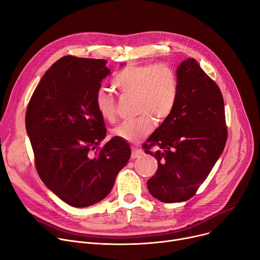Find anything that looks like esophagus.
I'll return each mask as SVG.
<instances>
[{"mask_svg": "<svg viewBox=\"0 0 260 260\" xmlns=\"http://www.w3.org/2000/svg\"><path fill=\"white\" fill-rule=\"evenodd\" d=\"M143 151L139 149V148H136V147H132V153H131V158L135 159V158H138L139 156L143 155Z\"/></svg>", "mask_w": 260, "mask_h": 260, "instance_id": "1", "label": "esophagus"}]
</instances>
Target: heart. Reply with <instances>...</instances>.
Wrapping results in <instances>:
<instances>
[{"label": "heart", "instance_id": "b5f03b06", "mask_svg": "<svg viewBox=\"0 0 260 260\" xmlns=\"http://www.w3.org/2000/svg\"><path fill=\"white\" fill-rule=\"evenodd\" d=\"M114 87L124 95L135 96V119L123 122L113 129L114 136L130 144H137L152 130V118L161 123L171 115L179 93L177 72L166 63L130 64L113 79ZM94 104L99 114L106 121L116 115V101L112 92L100 87Z\"/></svg>", "mask_w": 260, "mask_h": 260}]
</instances>
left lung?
Masks as SVG:
<instances>
[{
	"mask_svg": "<svg viewBox=\"0 0 260 260\" xmlns=\"http://www.w3.org/2000/svg\"><path fill=\"white\" fill-rule=\"evenodd\" d=\"M179 93L171 115L144 145L157 159L158 169L147 186L164 203L187 201L194 196L227 141L221 90L199 66L187 58L177 68ZM155 146L152 152L149 148Z\"/></svg>",
	"mask_w": 260,
	"mask_h": 260,
	"instance_id": "1",
	"label": "left lung"
}]
</instances>
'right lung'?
<instances>
[{
    "mask_svg": "<svg viewBox=\"0 0 260 260\" xmlns=\"http://www.w3.org/2000/svg\"><path fill=\"white\" fill-rule=\"evenodd\" d=\"M103 59L64 56L43 76L26 113V130L45 185L73 207H88L111 191L128 162L127 142L106 136L94 95L110 70ZM123 66V64H121Z\"/></svg>",
    "mask_w": 260,
    "mask_h": 260,
    "instance_id": "right-lung-1",
    "label": "right lung"
}]
</instances>
